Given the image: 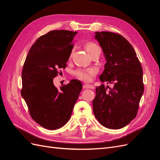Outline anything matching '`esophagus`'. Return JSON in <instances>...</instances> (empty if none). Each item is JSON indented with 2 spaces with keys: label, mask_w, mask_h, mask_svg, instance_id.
Here are the masks:
<instances>
[{
  "label": "esophagus",
  "mask_w": 160,
  "mask_h": 160,
  "mask_svg": "<svg viewBox=\"0 0 160 160\" xmlns=\"http://www.w3.org/2000/svg\"><path fill=\"white\" fill-rule=\"evenodd\" d=\"M83 89H94V86L92 85H88V84H85L83 86Z\"/></svg>",
  "instance_id": "esophagus-1"
}]
</instances>
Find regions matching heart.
I'll return each instance as SVG.
<instances>
[{"label":"heart","mask_w":160,"mask_h":160,"mask_svg":"<svg viewBox=\"0 0 160 160\" xmlns=\"http://www.w3.org/2000/svg\"><path fill=\"white\" fill-rule=\"evenodd\" d=\"M85 49L89 54L91 56L98 50H99V47L93 42H88L85 44ZM98 71L95 68H90L88 69H79L74 72L75 75L77 78L84 81L85 82H89L93 79V77L97 74Z\"/></svg>","instance_id":"1"}]
</instances>
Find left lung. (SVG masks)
I'll use <instances>...</instances> for the list:
<instances>
[{
	"instance_id": "obj_1",
	"label": "left lung",
	"mask_w": 160,
	"mask_h": 160,
	"mask_svg": "<svg viewBox=\"0 0 160 160\" xmlns=\"http://www.w3.org/2000/svg\"><path fill=\"white\" fill-rule=\"evenodd\" d=\"M95 34L107 61L99 79L113 84V88L103 84L97 87L93 113L103 126L121 129L137 115L144 91L142 67L133 47L123 36L108 31Z\"/></svg>"
}]
</instances>
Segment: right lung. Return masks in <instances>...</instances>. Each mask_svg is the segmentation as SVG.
Listing matches in <instances>:
<instances>
[{
  "mask_svg": "<svg viewBox=\"0 0 160 160\" xmlns=\"http://www.w3.org/2000/svg\"><path fill=\"white\" fill-rule=\"evenodd\" d=\"M77 32L51 31L32 45L22 71L21 95L34 121L48 129H57L69 120L82 89L81 81L72 79L58 89L53 78L65 69Z\"/></svg>",
  "mask_w": 160,
  "mask_h": 160,
  "instance_id": "obj_1",
  "label": "right lung"
}]
</instances>
